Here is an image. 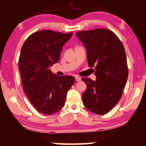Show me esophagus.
Segmentation results:
<instances>
[{"mask_svg":"<svg viewBox=\"0 0 146 146\" xmlns=\"http://www.w3.org/2000/svg\"><path fill=\"white\" fill-rule=\"evenodd\" d=\"M75 80H76V81H77V82H80V81L81 80V78L78 76H75Z\"/></svg>","mask_w":146,"mask_h":146,"instance_id":"1","label":"esophagus"}]
</instances>
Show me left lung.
Segmentation results:
<instances>
[{"label": "left lung", "instance_id": "8db88e82", "mask_svg": "<svg viewBox=\"0 0 146 146\" xmlns=\"http://www.w3.org/2000/svg\"><path fill=\"white\" fill-rule=\"evenodd\" d=\"M87 51L88 65L95 67L97 80L82 78L87 85L83 104L89 111L105 115L119 102L128 77L126 55L118 36L100 28L76 33Z\"/></svg>", "mask_w": 146, "mask_h": 146}]
</instances>
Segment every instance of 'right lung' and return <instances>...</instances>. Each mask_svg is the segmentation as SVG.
Wrapping results in <instances>:
<instances>
[{
	"label": "right lung",
	"mask_w": 146,
	"mask_h": 146,
	"mask_svg": "<svg viewBox=\"0 0 146 146\" xmlns=\"http://www.w3.org/2000/svg\"><path fill=\"white\" fill-rule=\"evenodd\" d=\"M73 32L42 30L31 34L21 48L19 60L24 93L36 110L53 115L64 107L69 90L75 82L71 76H58L50 66L57 63L64 46Z\"/></svg>",
	"instance_id": "add662e5"
}]
</instances>
